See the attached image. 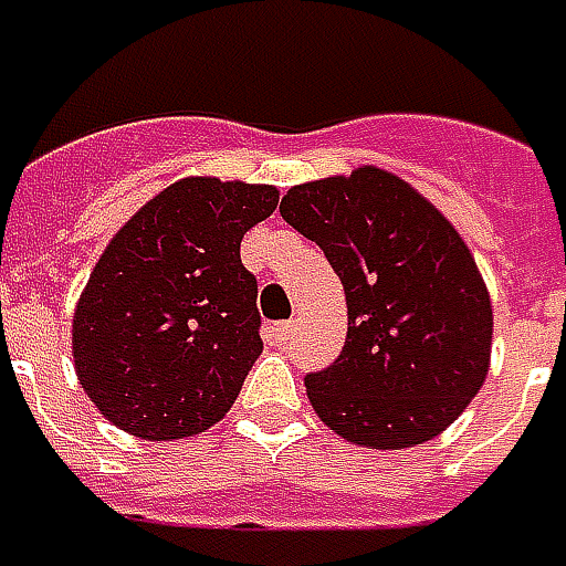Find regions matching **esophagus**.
Masks as SVG:
<instances>
[{"label":"esophagus","mask_w":566,"mask_h":566,"mask_svg":"<svg viewBox=\"0 0 566 566\" xmlns=\"http://www.w3.org/2000/svg\"><path fill=\"white\" fill-rule=\"evenodd\" d=\"M291 334H294V322H272L266 328V337L269 340H275V344L291 340Z\"/></svg>","instance_id":"obj_1"}]
</instances>
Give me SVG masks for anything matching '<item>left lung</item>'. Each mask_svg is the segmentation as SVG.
<instances>
[{
  "mask_svg": "<svg viewBox=\"0 0 566 566\" xmlns=\"http://www.w3.org/2000/svg\"><path fill=\"white\" fill-rule=\"evenodd\" d=\"M279 210L347 294L340 356L303 378L318 418L371 449L433 440L483 387L493 344L490 294L459 232L375 167L294 186Z\"/></svg>",
  "mask_w": 566,
  "mask_h": 566,
  "instance_id": "left-lung-1",
  "label": "left lung"
}]
</instances>
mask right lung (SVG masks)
I'll return each instance as SVG.
<instances>
[{
    "label": "right lung",
    "mask_w": 566,
    "mask_h": 566,
    "mask_svg": "<svg viewBox=\"0 0 566 566\" xmlns=\"http://www.w3.org/2000/svg\"><path fill=\"white\" fill-rule=\"evenodd\" d=\"M272 186L182 179L114 234L73 313V365L98 412L145 440L217 424L263 353L241 238Z\"/></svg>",
    "instance_id": "add662e5"
}]
</instances>
